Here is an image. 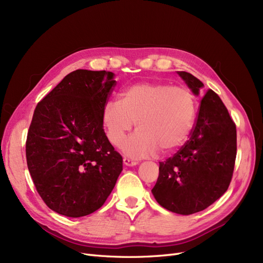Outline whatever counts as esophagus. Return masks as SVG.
Listing matches in <instances>:
<instances>
[{"label":"esophagus","instance_id":"34e87169","mask_svg":"<svg viewBox=\"0 0 263 263\" xmlns=\"http://www.w3.org/2000/svg\"><path fill=\"white\" fill-rule=\"evenodd\" d=\"M123 163L125 164V166H135V164H138V161L133 160L131 158H128V157H124L123 158Z\"/></svg>","mask_w":263,"mask_h":263}]
</instances>
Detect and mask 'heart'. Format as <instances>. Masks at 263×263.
Segmentation results:
<instances>
[{"label": "heart", "instance_id": "heart-1", "mask_svg": "<svg viewBox=\"0 0 263 263\" xmlns=\"http://www.w3.org/2000/svg\"><path fill=\"white\" fill-rule=\"evenodd\" d=\"M196 118V100L185 86L142 82L126 87L120 100L108 101L102 121L107 138L118 147L135 122L138 131L123 144L131 157H148L158 149L168 154L181 147Z\"/></svg>", "mask_w": 263, "mask_h": 263}]
</instances>
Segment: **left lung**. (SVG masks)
<instances>
[{"label":"left lung","instance_id":"left-lung-1","mask_svg":"<svg viewBox=\"0 0 263 263\" xmlns=\"http://www.w3.org/2000/svg\"><path fill=\"white\" fill-rule=\"evenodd\" d=\"M179 74L194 94L203 83L190 72ZM236 125L219 95L208 90L200 101L190 139L159 162V177L152 190L161 207L192 215L212 205L231 183L236 159Z\"/></svg>","mask_w":263,"mask_h":263}]
</instances>
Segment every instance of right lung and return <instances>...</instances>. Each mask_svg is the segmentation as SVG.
Returning <instances> with one entry per match:
<instances>
[{
  "label": "right lung",
  "instance_id": "right-lung-1",
  "mask_svg": "<svg viewBox=\"0 0 263 263\" xmlns=\"http://www.w3.org/2000/svg\"><path fill=\"white\" fill-rule=\"evenodd\" d=\"M114 73L78 69L37 103L26 141L27 166L45 205L79 218L100 209L122 171L102 112Z\"/></svg>",
  "mask_w": 263,
  "mask_h": 263
}]
</instances>
